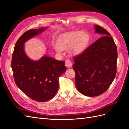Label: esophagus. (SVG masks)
I'll return each mask as SVG.
<instances>
[{
	"label": "esophagus",
	"mask_w": 129,
	"mask_h": 129,
	"mask_svg": "<svg viewBox=\"0 0 129 129\" xmlns=\"http://www.w3.org/2000/svg\"><path fill=\"white\" fill-rule=\"evenodd\" d=\"M65 66L67 68H71L72 66V62L71 61V60H69L68 59L66 60L65 62Z\"/></svg>",
	"instance_id": "34e87169"
}]
</instances>
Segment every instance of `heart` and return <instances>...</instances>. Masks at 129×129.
I'll use <instances>...</instances> for the list:
<instances>
[{"mask_svg":"<svg viewBox=\"0 0 129 129\" xmlns=\"http://www.w3.org/2000/svg\"><path fill=\"white\" fill-rule=\"evenodd\" d=\"M89 40V34L84 31H75L61 37L57 41L55 49L57 52L68 50L72 55H76L86 48Z\"/></svg>","mask_w":129,"mask_h":129,"instance_id":"b5f03b06","label":"heart"}]
</instances>
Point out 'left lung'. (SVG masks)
Returning a JSON list of instances; mask_svg holds the SVG:
<instances>
[{"label": "left lung", "instance_id": "left-lung-1", "mask_svg": "<svg viewBox=\"0 0 129 129\" xmlns=\"http://www.w3.org/2000/svg\"><path fill=\"white\" fill-rule=\"evenodd\" d=\"M94 26L95 32L104 36L74 57L73 64L76 88L89 97L106 91L117 72V49L115 41L106 29L99 25Z\"/></svg>", "mask_w": 129, "mask_h": 129}]
</instances>
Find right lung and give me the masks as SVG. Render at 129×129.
I'll list each match as a JSON object with an SVG mask.
<instances>
[{
    "instance_id": "1",
    "label": "right lung",
    "mask_w": 129,
    "mask_h": 129,
    "mask_svg": "<svg viewBox=\"0 0 129 129\" xmlns=\"http://www.w3.org/2000/svg\"><path fill=\"white\" fill-rule=\"evenodd\" d=\"M47 28L27 30L15 45L11 67L17 87L29 98L38 102H46L55 95L58 78L66 71L64 62L47 55L38 61H32L24 52V43L41 33Z\"/></svg>"
}]
</instances>
